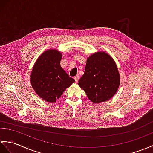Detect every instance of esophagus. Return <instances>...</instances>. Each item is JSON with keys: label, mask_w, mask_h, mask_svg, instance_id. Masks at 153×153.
Listing matches in <instances>:
<instances>
[{"label": "esophagus", "mask_w": 153, "mask_h": 153, "mask_svg": "<svg viewBox=\"0 0 153 153\" xmlns=\"http://www.w3.org/2000/svg\"><path fill=\"white\" fill-rule=\"evenodd\" d=\"M79 76H78V75H77L76 76L74 77V79H75V81H76V82H77L78 80H79Z\"/></svg>", "instance_id": "obj_1"}]
</instances>
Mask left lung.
I'll use <instances>...</instances> for the list:
<instances>
[{
	"mask_svg": "<svg viewBox=\"0 0 153 153\" xmlns=\"http://www.w3.org/2000/svg\"><path fill=\"white\" fill-rule=\"evenodd\" d=\"M88 98L94 104L109 100L120 85V76L114 60L104 51L87 58L84 74L79 81Z\"/></svg>",
	"mask_w": 153,
	"mask_h": 153,
	"instance_id": "1",
	"label": "left lung"
}]
</instances>
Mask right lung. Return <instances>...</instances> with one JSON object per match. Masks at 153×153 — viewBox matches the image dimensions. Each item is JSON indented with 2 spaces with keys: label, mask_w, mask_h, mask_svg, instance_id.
<instances>
[{
  "label": "right lung",
  "mask_w": 153,
  "mask_h": 153,
  "mask_svg": "<svg viewBox=\"0 0 153 153\" xmlns=\"http://www.w3.org/2000/svg\"><path fill=\"white\" fill-rule=\"evenodd\" d=\"M62 53L49 49L39 56L30 74V83L36 93L43 100L54 103L66 88L75 82L60 66Z\"/></svg>",
  "instance_id": "add662e5"
}]
</instances>
